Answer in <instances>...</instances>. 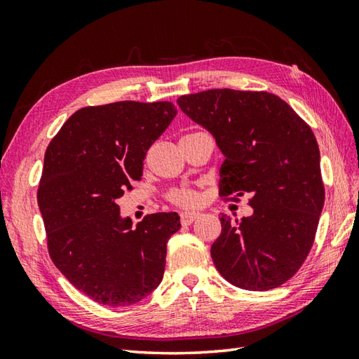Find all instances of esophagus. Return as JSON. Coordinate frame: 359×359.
Wrapping results in <instances>:
<instances>
[{
  "instance_id": "obj_1",
  "label": "esophagus",
  "mask_w": 359,
  "mask_h": 359,
  "mask_svg": "<svg viewBox=\"0 0 359 359\" xmlns=\"http://www.w3.org/2000/svg\"><path fill=\"white\" fill-rule=\"evenodd\" d=\"M196 219H199V215H197V212H184V215H182V224L191 225Z\"/></svg>"
}]
</instances>
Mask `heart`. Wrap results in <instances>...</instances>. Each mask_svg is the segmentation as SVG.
Listing matches in <instances>:
<instances>
[{"label": "heart", "mask_w": 359, "mask_h": 359, "mask_svg": "<svg viewBox=\"0 0 359 359\" xmlns=\"http://www.w3.org/2000/svg\"><path fill=\"white\" fill-rule=\"evenodd\" d=\"M171 201L182 207H194L199 202V196L189 189H175L171 193Z\"/></svg>", "instance_id": "heart-1"}]
</instances>
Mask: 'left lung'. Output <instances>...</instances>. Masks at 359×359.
<instances>
[{"instance_id": "obj_1", "label": "left lung", "mask_w": 359, "mask_h": 359, "mask_svg": "<svg viewBox=\"0 0 359 359\" xmlns=\"http://www.w3.org/2000/svg\"><path fill=\"white\" fill-rule=\"evenodd\" d=\"M177 104L225 157L220 196L251 197V216L220 217L222 233L211 245L216 269L243 290L282 285L306 261L324 207L313 131L270 93L210 89L182 95Z\"/></svg>"}]
</instances>
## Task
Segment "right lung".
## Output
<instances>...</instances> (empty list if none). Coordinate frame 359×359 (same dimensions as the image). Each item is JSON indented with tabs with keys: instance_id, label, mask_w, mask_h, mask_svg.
Returning a JSON list of instances; mask_svg holds the SVG:
<instances>
[{
	"instance_id": "add662e5",
	"label": "right lung",
	"mask_w": 359,
	"mask_h": 359,
	"mask_svg": "<svg viewBox=\"0 0 359 359\" xmlns=\"http://www.w3.org/2000/svg\"><path fill=\"white\" fill-rule=\"evenodd\" d=\"M175 114L170 102L88 106L46 149L38 207L49 255L75 288L103 306H131L162 282L179 215H148L134 228L117 201L140 180L147 151Z\"/></svg>"
}]
</instances>
